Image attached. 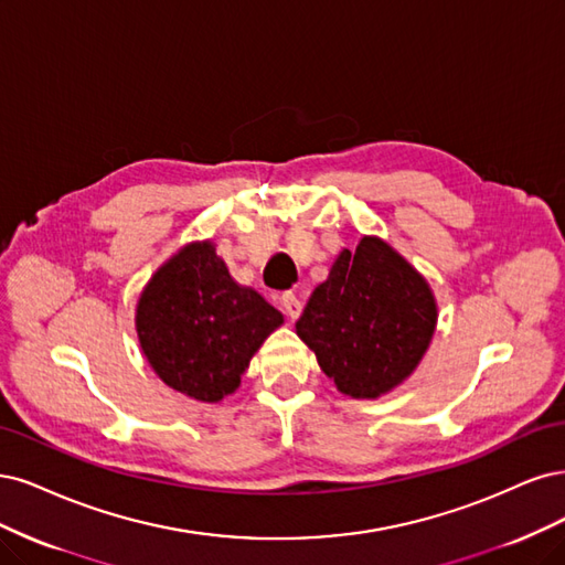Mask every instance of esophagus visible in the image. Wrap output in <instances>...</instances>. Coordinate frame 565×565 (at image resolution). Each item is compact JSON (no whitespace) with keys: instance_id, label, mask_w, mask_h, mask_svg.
Wrapping results in <instances>:
<instances>
[{"instance_id":"34e87169","label":"esophagus","mask_w":565,"mask_h":565,"mask_svg":"<svg viewBox=\"0 0 565 565\" xmlns=\"http://www.w3.org/2000/svg\"><path fill=\"white\" fill-rule=\"evenodd\" d=\"M281 307H284V312L288 315L290 321H296L300 317V312H302V302L294 294H284L281 296Z\"/></svg>"}]
</instances>
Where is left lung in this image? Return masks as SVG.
<instances>
[{"instance_id":"1","label":"left lung","mask_w":565,"mask_h":565,"mask_svg":"<svg viewBox=\"0 0 565 565\" xmlns=\"http://www.w3.org/2000/svg\"><path fill=\"white\" fill-rule=\"evenodd\" d=\"M436 319L427 279L385 239L363 234L309 296L296 333L338 392L380 398L420 366Z\"/></svg>"}]
</instances>
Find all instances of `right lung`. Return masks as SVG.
<instances>
[{"instance_id": "obj_1", "label": "right lung", "mask_w": 565, "mask_h": 565, "mask_svg": "<svg viewBox=\"0 0 565 565\" xmlns=\"http://www.w3.org/2000/svg\"><path fill=\"white\" fill-rule=\"evenodd\" d=\"M284 315L236 284L211 239L190 242L157 267L136 305L140 350L163 385L221 404Z\"/></svg>"}]
</instances>
